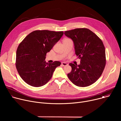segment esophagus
<instances>
[{
  "label": "esophagus",
  "instance_id": "34e87169",
  "mask_svg": "<svg viewBox=\"0 0 121 121\" xmlns=\"http://www.w3.org/2000/svg\"><path fill=\"white\" fill-rule=\"evenodd\" d=\"M61 65L62 66H66L67 65H68V64L66 63H65V62H62V64H61Z\"/></svg>",
  "mask_w": 121,
  "mask_h": 121
}]
</instances>
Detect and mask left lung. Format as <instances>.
Returning <instances> with one entry per match:
<instances>
[{
	"label": "left lung",
	"instance_id": "left-lung-1",
	"mask_svg": "<svg viewBox=\"0 0 121 121\" xmlns=\"http://www.w3.org/2000/svg\"><path fill=\"white\" fill-rule=\"evenodd\" d=\"M65 35L74 43L75 54L80 64L70 63L71 72L68 78L75 85L87 87L101 75L106 65L105 49L101 40L87 28H78L65 31Z\"/></svg>",
	"mask_w": 121,
	"mask_h": 121
}]
</instances>
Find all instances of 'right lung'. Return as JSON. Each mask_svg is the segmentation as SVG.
Instances as JSON below:
<instances>
[{"label": "right lung", "mask_w": 121, "mask_h": 121, "mask_svg": "<svg viewBox=\"0 0 121 121\" xmlns=\"http://www.w3.org/2000/svg\"><path fill=\"white\" fill-rule=\"evenodd\" d=\"M63 34V31L34 30L20 43L16 52V67L27 84L39 87L50 80L55 69L61 63H46L45 56Z\"/></svg>", "instance_id": "right-lung-1"}]
</instances>
